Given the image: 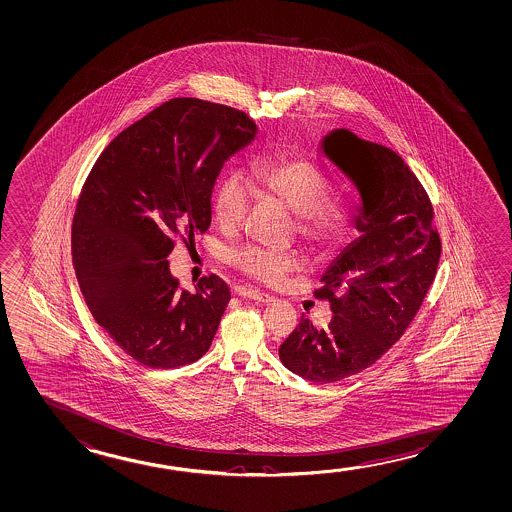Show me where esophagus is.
Masks as SVG:
<instances>
[{"label":"esophagus","mask_w":512,"mask_h":512,"mask_svg":"<svg viewBox=\"0 0 512 512\" xmlns=\"http://www.w3.org/2000/svg\"><path fill=\"white\" fill-rule=\"evenodd\" d=\"M238 295L244 298H251V300H256V302H261V304H268V302H272L274 298L267 295V293H261L258 290H249V288H238Z\"/></svg>","instance_id":"obj_1"}]
</instances>
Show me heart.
I'll list each match as a JSON object with an SVG mask.
<instances>
[{"label":"heart","instance_id":"obj_1","mask_svg":"<svg viewBox=\"0 0 512 512\" xmlns=\"http://www.w3.org/2000/svg\"><path fill=\"white\" fill-rule=\"evenodd\" d=\"M254 191L265 192L298 215L300 238L314 252H330L350 238L353 217L343 201L327 199V187L313 164L286 153H275L252 168L249 180L231 173L215 194V217L224 229H237L244 222ZM233 263L261 283L275 284L298 267L293 252L265 247H244L233 252Z\"/></svg>","mask_w":512,"mask_h":512}]
</instances>
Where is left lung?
<instances>
[{
    "label": "left lung",
    "instance_id": "8db88e82",
    "mask_svg": "<svg viewBox=\"0 0 512 512\" xmlns=\"http://www.w3.org/2000/svg\"><path fill=\"white\" fill-rule=\"evenodd\" d=\"M318 153L357 199L351 217L360 237L328 265L314 291L330 302L328 327L316 330L302 318L279 359L323 385L373 366L403 336L433 284L442 245L428 196L396 152L334 129Z\"/></svg>",
    "mask_w": 512,
    "mask_h": 512
}]
</instances>
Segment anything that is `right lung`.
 Listing matches in <instances>:
<instances>
[{
  "label": "right lung",
  "instance_id": "right-lung-1",
  "mask_svg": "<svg viewBox=\"0 0 512 512\" xmlns=\"http://www.w3.org/2000/svg\"><path fill=\"white\" fill-rule=\"evenodd\" d=\"M258 134L245 113L173 99L100 153L77 201L72 261L95 321L132 359L153 369L205 355L228 306L217 275L178 290L168 256L212 221L215 180Z\"/></svg>",
  "mask_w": 512,
  "mask_h": 512
}]
</instances>
